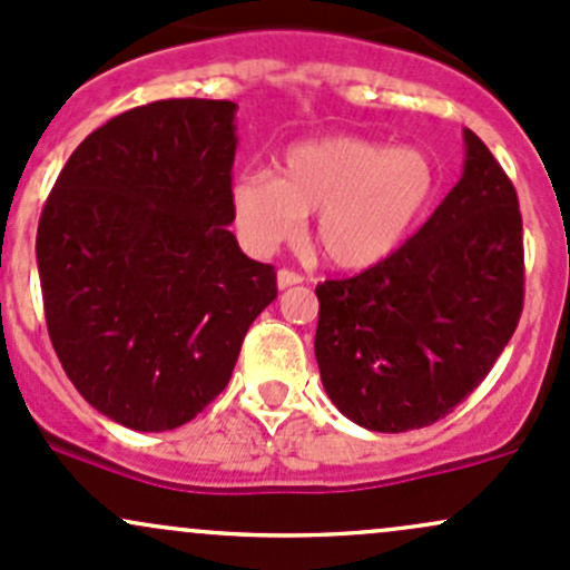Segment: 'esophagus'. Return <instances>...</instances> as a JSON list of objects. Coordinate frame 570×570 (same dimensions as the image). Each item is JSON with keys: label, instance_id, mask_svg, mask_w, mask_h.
Masks as SVG:
<instances>
[{"label": "esophagus", "instance_id": "obj_1", "mask_svg": "<svg viewBox=\"0 0 570 570\" xmlns=\"http://www.w3.org/2000/svg\"><path fill=\"white\" fill-rule=\"evenodd\" d=\"M275 284H278V289H289V286L303 284V275L292 271H278V275H275Z\"/></svg>", "mask_w": 570, "mask_h": 570}]
</instances>
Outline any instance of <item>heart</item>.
Listing matches in <instances>:
<instances>
[{"label": "heart", "instance_id": "1", "mask_svg": "<svg viewBox=\"0 0 570 570\" xmlns=\"http://www.w3.org/2000/svg\"><path fill=\"white\" fill-rule=\"evenodd\" d=\"M435 189V165L422 148L327 135L286 148L275 175L235 178L233 210L243 240L259 254L292 240L316 214L311 243L324 262L367 271L403 246Z\"/></svg>", "mask_w": 570, "mask_h": 570}]
</instances>
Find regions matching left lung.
Segmentation results:
<instances>
[{
  "instance_id": "8db88e82",
  "label": "left lung",
  "mask_w": 570,
  "mask_h": 570,
  "mask_svg": "<svg viewBox=\"0 0 570 570\" xmlns=\"http://www.w3.org/2000/svg\"><path fill=\"white\" fill-rule=\"evenodd\" d=\"M465 165L424 227L376 267L316 286V362L343 416L376 433L438 422L514 335L522 216L509 175L471 129Z\"/></svg>"
}]
</instances>
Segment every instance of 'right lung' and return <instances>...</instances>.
Wrapping results in <instances>:
<instances>
[{
	"mask_svg": "<svg viewBox=\"0 0 570 570\" xmlns=\"http://www.w3.org/2000/svg\"><path fill=\"white\" fill-rule=\"evenodd\" d=\"M235 102L159 99L75 148L37 227L48 335L75 390L140 433L191 422L227 386L275 271L229 224Z\"/></svg>",
	"mask_w": 570,
	"mask_h": 570,
	"instance_id": "right-lung-1",
	"label": "right lung"
}]
</instances>
